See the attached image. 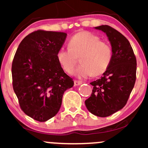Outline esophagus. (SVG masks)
<instances>
[{
	"label": "esophagus",
	"mask_w": 148,
	"mask_h": 148,
	"mask_svg": "<svg viewBox=\"0 0 148 148\" xmlns=\"http://www.w3.org/2000/svg\"><path fill=\"white\" fill-rule=\"evenodd\" d=\"M82 82H81V81H78V80H75L74 81V85L75 86H79V85L82 84Z\"/></svg>",
	"instance_id": "1"
}]
</instances>
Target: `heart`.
Returning <instances> with one entry per match:
<instances>
[{
    "label": "heart",
    "mask_w": 148,
    "mask_h": 148,
    "mask_svg": "<svg viewBox=\"0 0 148 148\" xmlns=\"http://www.w3.org/2000/svg\"><path fill=\"white\" fill-rule=\"evenodd\" d=\"M68 46L60 48L56 53L58 63L68 74L73 73L79 57L82 64L75 71V75L79 78L100 75L112 62L113 52L110 44L90 32H82L72 36Z\"/></svg>",
    "instance_id": "heart-1"
}]
</instances>
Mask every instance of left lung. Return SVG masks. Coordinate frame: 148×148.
<instances>
[{
  "label": "left lung",
  "instance_id": "left-lung-1",
  "mask_svg": "<svg viewBox=\"0 0 148 148\" xmlns=\"http://www.w3.org/2000/svg\"><path fill=\"white\" fill-rule=\"evenodd\" d=\"M106 34L112 46V62L100 79L90 83L91 96L86 108L97 116L106 117L126 105L136 80L137 60L129 40L109 25L95 27Z\"/></svg>",
  "mask_w": 148,
  "mask_h": 148
}]
</instances>
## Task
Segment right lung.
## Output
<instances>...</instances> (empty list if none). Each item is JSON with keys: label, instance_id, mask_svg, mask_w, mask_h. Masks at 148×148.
I'll return each instance as SVG.
<instances>
[{"label": "right lung", "instance_id": "right-lung-1", "mask_svg": "<svg viewBox=\"0 0 148 148\" xmlns=\"http://www.w3.org/2000/svg\"><path fill=\"white\" fill-rule=\"evenodd\" d=\"M66 35L37 30L23 38L14 56L13 87L20 108L40 122L57 114L64 92L74 85L56 58Z\"/></svg>", "mask_w": 148, "mask_h": 148}]
</instances>
